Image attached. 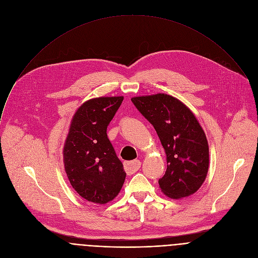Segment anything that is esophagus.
I'll return each instance as SVG.
<instances>
[{"label":"esophagus","mask_w":258,"mask_h":258,"mask_svg":"<svg viewBox=\"0 0 258 258\" xmlns=\"http://www.w3.org/2000/svg\"><path fill=\"white\" fill-rule=\"evenodd\" d=\"M141 167V161L136 159V160H133V161H127V162H124V169L126 171L127 174H133L135 173L136 171L139 170V168Z\"/></svg>","instance_id":"1"}]
</instances>
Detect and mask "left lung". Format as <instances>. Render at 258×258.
Returning a JSON list of instances; mask_svg holds the SVG:
<instances>
[{"instance_id":"obj_1","label":"left lung","mask_w":258,"mask_h":258,"mask_svg":"<svg viewBox=\"0 0 258 258\" xmlns=\"http://www.w3.org/2000/svg\"><path fill=\"white\" fill-rule=\"evenodd\" d=\"M140 113L155 128L167 167L158 182L167 197H188L202 186L209 165L204 131L191 110L176 98L156 94L132 98Z\"/></svg>"}]
</instances>
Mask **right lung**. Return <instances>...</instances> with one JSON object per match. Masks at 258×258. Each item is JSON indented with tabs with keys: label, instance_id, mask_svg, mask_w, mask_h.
<instances>
[{
	"label": "right lung",
	"instance_id": "1",
	"mask_svg": "<svg viewBox=\"0 0 258 258\" xmlns=\"http://www.w3.org/2000/svg\"><path fill=\"white\" fill-rule=\"evenodd\" d=\"M122 101L123 97H101L85 102L73 115L64 144V167L71 186L93 203L113 200L125 179L122 162L107 137V126Z\"/></svg>",
	"mask_w": 258,
	"mask_h": 258
}]
</instances>
